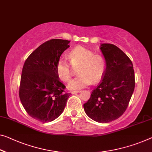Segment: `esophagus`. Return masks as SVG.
<instances>
[{"label": "esophagus", "mask_w": 152, "mask_h": 152, "mask_svg": "<svg viewBox=\"0 0 152 152\" xmlns=\"http://www.w3.org/2000/svg\"><path fill=\"white\" fill-rule=\"evenodd\" d=\"M79 91H73V92H71V94H77V93H79Z\"/></svg>", "instance_id": "1"}]
</instances>
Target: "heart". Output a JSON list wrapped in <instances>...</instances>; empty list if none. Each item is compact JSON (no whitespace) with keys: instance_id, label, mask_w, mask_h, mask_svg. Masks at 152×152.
Masks as SVG:
<instances>
[{"instance_id":"heart-1","label":"heart","mask_w":152,"mask_h":152,"mask_svg":"<svg viewBox=\"0 0 152 152\" xmlns=\"http://www.w3.org/2000/svg\"><path fill=\"white\" fill-rule=\"evenodd\" d=\"M70 62L74 69H77L79 75L69 82L67 88L70 90H79L92 83L99 81L106 69V62L101 55L83 47L73 49L69 54ZM71 66L66 60L60 59L57 62L56 72L63 81H68L72 75Z\"/></svg>"}]
</instances>
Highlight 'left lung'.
Here are the masks:
<instances>
[{
	"label": "left lung",
	"instance_id": "left-lung-1",
	"mask_svg": "<svg viewBox=\"0 0 152 152\" xmlns=\"http://www.w3.org/2000/svg\"><path fill=\"white\" fill-rule=\"evenodd\" d=\"M100 50L105 59V73L83 108L92 120L108 123L126 110L134 89V72L131 60L117 46L102 43Z\"/></svg>",
	"mask_w": 152,
	"mask_h": 152
}]
</instances>
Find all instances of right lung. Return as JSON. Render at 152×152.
<instances>
[{
  "label": "right lung",
  "mask_w": 152,
  "mask_h": 152,
  "mask_svg": "<svg viewBox=\"0 0 152 152\" xmlns=\"http://www.w3.org/2000/svg\"><path fill=\"white\" fill-rule=\"evenodd\" d=\"M69 41L51 39L38 47L26 60L22 69L20 99L30 116L41 122L58 118L64 109L69 93L59 80L56 66Z\"/></svg>",
  "instance_id": "right-lung-1"
}]
</instances>
